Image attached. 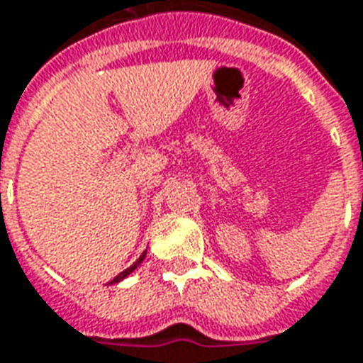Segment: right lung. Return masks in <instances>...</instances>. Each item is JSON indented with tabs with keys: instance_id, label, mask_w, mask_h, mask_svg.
<instances>
[{
	"instance_id": "right-lung-1",
	"label": "right lung",
	"mask_w": 363,
	"mask_h": 363,
	"mask_svg": "<svg viewBox=\"0 0 363 363\" xmlns=\"http://www.w3.org/2000/svg\"><path fill=\"white\" fill-rule=\"evenodd\" d=\"M143 259H145V252H143V255H142V257H140V259L135 260V262H134V264H132V267L126 268V270H124V272H120L118 276H116V278H114V280H112V281H120V280H124V278H126V276H130V274L134 272L135 268H138V267H140V264H142Z\"/></svg>"
}]
</instances>
